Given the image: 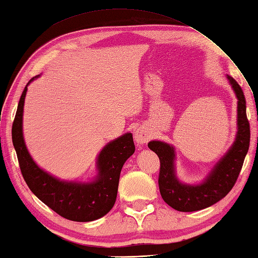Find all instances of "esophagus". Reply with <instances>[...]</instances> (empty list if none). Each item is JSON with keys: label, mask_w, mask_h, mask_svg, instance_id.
I'll return each instance as SVG.
<instances>
[{"label": "esophagus", "mask_w": 258, "mask_h": 258, "mask_svg": "<svg viewBox=\"0 0 258 258\" xmlns=\"http://www.w3.org/2000/svg\"><path fill=\"white\" fill-rule=\"evenodd\" d=\"M134 139L136 143H138V145H143L144 143H147V142H149V140L151 139V134L146 128L139 127L135 131Z\"/></svg>", "instance_id": "34e87169"}]
</instances>
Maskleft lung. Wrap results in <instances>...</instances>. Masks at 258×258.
Instances as JSON below:
<instances>
[{
	"instance_id": "left-lung-1",
	"label": "left lung",
	"mask_w": 258,
	"mask_h": 258,
	"mask_svg": "<svg viewBox=\"0 0 258 258\" xmlns=\"http://www.w3.org/2000/svg\"><path fill=\"white\" fill-rule=\"evenodd\" d=\"M237 97V134L234 144L208 174L197 185L179 182L175 172V150L161 141H151L149 147L155 152L161 162L158 186L164 202L179 212H195L210 207L224 199L233 188L248 152L250 131L246 116V101L242 87L227 75Z\"/></svg>"
}]
</instances>
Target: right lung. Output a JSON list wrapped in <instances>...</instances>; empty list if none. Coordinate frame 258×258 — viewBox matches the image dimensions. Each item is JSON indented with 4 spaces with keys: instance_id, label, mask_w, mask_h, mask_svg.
<instances>
[{
    "instance_id": "right-lung-1",
    "label": "right lung",
    "mask_w": 258,
    "mask_h": 258,
    "mask_svg": "<svg viewBox=\"0 0 258 258\" xmlns=\"http://www.w3.org/2000/svg\"><path fill=\"white\" fill-rule=\"evenodd\" d=\"M36 78L30 80L22 93L12 126L21 173L32 193L58 215L74 222L98 220L112 210L116 201L120 171L135 151L133 135L126 133L105 145L98 154V174L93 182H65L52 176L33 161L23 138L24 100L27 86Z\"/></svg>"
}]
</instances>
